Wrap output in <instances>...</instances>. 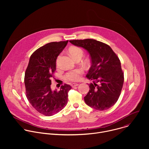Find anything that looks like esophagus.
Returning <instances> with one entry per match:
<instances>
[{"mask_svg": "<svg viewBox=\"0 0 149 149\" xmlns=\"http://www.w3.org/2000/svg\"><path fill=\"white\" fill-rule=\"evenodd\" d=\"M78 86V84H77V83H72V84H71V87H75Z\"/></svg>", "mask_w": 149, "mask_h": 149, "instance_id": "obj_1", "label": "esophagus"}]
</instances>
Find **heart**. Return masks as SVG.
I'll list each match as a JSON object with an SVG mask.
<instances>
[{"mask_svg":"<svg viewBox=\"0 0 149 149\" xmlns=\"http://www.w3.org/2000/svg\"><path fill=\"white\" fill-rule=\"evenodd\" d=\"M70 55L74 59L81 58L84 55V52L82 49L77 47H71L68 50ZM83 71L81 69H75L68 72L65 74V78L70 81H78L81 75L82 74Z\"/></svg>","mask_w":149,"mask_h":149,"instance_id":"b5f03b06","label":"heart"}]
</instances>
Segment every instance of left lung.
<instances>
[{"label":"left lung","mask_w":149,"mask_h":149,"mask_svg":"<svg viewBox=\"0 0 149 149\" xmlns=\"http://www.w3.org/2000/svg\"><path fill=\"white\" fill-rule=\"evenodd\" d=\"M75 46L86 49L91 66L86 77L93 81L84 101L97 110L111 108L117 101L124 83L121 62L111 47L93 39L70 40Z\"/></svg>","instance_id":"8db88e82"}]
</instances>
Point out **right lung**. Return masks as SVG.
Wrapping results in <instances>:
<instances>
[{
	"label": "right lung",
	"mask_w": 149,
	"mask_h": 149,
	"mask_svg": "<svg viewBox=\"0 0 149 149\" xmlns=\"http://www.w3.org/2000/svg\"><path fill=\"white\" fill-rule=\"evenodd\" d=\"M68 42H52L38 48L31 55L25 71L27 99L38 112L46 116L58 113L68 102V93L71 89L70 85L62 86L59 91L51 88L56 58Z\"/></svg>",
	"instance_id": "add662e5"
}]
</instances>
